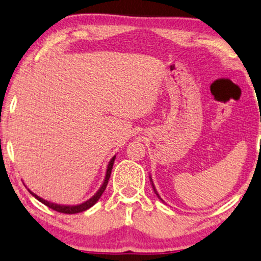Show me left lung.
Returning a JSON list of instances; mask_svg holds the SVG:
<instances>
[{"instance_id":"left-lung-1","label":"left lung","mask_w":261,"mask_h":261,"mask_svg":"<svg viewBox=\"0 0 261 261\" xmlns=\"http://www.w3.org/2000/svg\"><path fill=\"white\" fill-rule=\"evenodd\" d=\"M150 177V181H151V185H152V189H153V191H154V193L155 194H157V197L159 198V199H161L162 201H164V200H163L162 199V198H161V196H159V194H158V192H157V190H155V188H154V185H153V181H152V178H151V176H149Z\"/></svg>"}]
</instances>
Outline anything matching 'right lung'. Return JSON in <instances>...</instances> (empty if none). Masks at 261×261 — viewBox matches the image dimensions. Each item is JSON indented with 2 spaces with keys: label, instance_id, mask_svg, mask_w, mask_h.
<instances>
[{
  "label": "right lung",
  "instance_id": "add662e5",
  "mask_svg": "<svg viewBox=\"0 0 261 261\" xmlns=\"http://www.w3.org/2000/svg\"><path fill=\"white\" fill-rule=\"evenodd\" d=\"M115 159H116V154L114 155L110 159V162H109V164L107 166V172H106V177H104V180L102 182V185H100V188L98 189V191H97L93 196L90 198V199L85 200L84 203H81V204H77V205H61V204H56V203H51V201H48L43 199V198L38 197L36 193H34L33 191H30L28 189V191L33 194V196L36 198L37 200H40L41 203H43L44 205L48 206V207L55 210L57 212H61V213H67V215H73V213H80V212H83V211H87L88 208H90L91 206L95 205L98 199L102 196L103 192L106 191L107 189V185H108V181H109V178H110V174H111V170H112V166H114V163H115ZM27 188V186H25Z\"/></svg>",
  "mask_w": 261,
  "mask_h": 261
}]
</instances>
